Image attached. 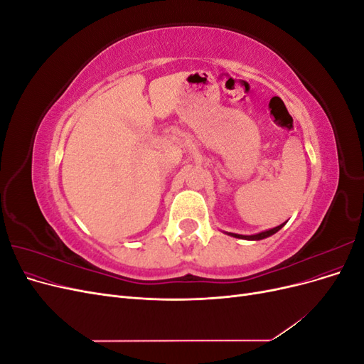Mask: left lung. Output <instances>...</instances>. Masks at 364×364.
Listing matches in <instances>:
<instances>
[{"label": "left lung", "instance_id": "left-lung-1", "mask_svg": "<svg viewBox=\"0 0 364 364\" xmlns=\"http://www.w3.org/2000/svg\"><path fill=\"white\" fill-rule=\"evenodd\" d=\"M284 225H285V223H282V225H279V226H277V228H272V229H267V230H262V232H259V234H253V235H240V234H234V232H225V234H228V235H230V237H234V238L258 241V240H264V238H267V237H270V235H273V234H277L278 230H279Z\"/></svg>", "mask_w": 364, "mask_h": 364}]
</instances>
